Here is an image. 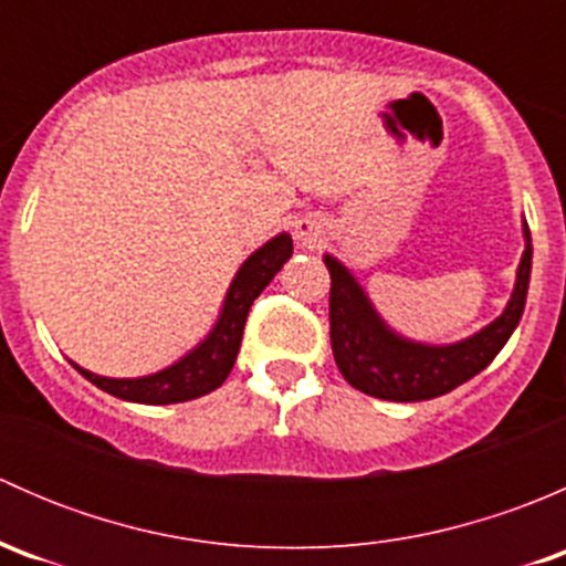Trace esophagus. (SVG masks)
<instances>
[{
    "mask_svg": "<svg viewBox=\"0 0 566 566\" xmlns=\"http://www.w3.org/2000/svg\"><path fill=\"white\" fill-rule=\"evenodd\" d=\"M295 238H298V243L304 249H315L319 247V241H323V224L315 219L298 221V227H295Z\"/></svg>",
    "mask_w": 566,
    "mask_h": 566,
    "instance_id": "1",
    "label": "esophagus"
}]
</instances>
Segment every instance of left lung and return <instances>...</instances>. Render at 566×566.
Returning <instances> with one entry per match:
<instances>
[{"instance_id":"left-lung-1","label":"left lung","mask_w":566,"mask_h":566,"mask_svg":"<svg viewBox=\"0 0 566 566\" xmlns=\"http://www.w3.org/2000/svg\"><path fill=\"white\" fill-rule=\"evenodd\" d=\"M325 268L331 273V350H334L342 378L369 397L391 399V402H419V399L441 397L458 389L460 384L482 373L506 345L526 306L531 232L526 227V251L517 268L515 293L504 315L473 334L471 339L447 347L399 339L386 328L384 319L375 315L373 304L345 265H339L334 256H325Z\"/></svg>"}]
</instances>
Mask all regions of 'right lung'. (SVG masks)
<instances>
[{"label": "right lung", "mask_w": 566, "mask_h": 566, "mask_svg": "<svg viewBox=\"0 0 566 566\" xmlns=\"http://www.w3.org/2000/svg\"><path fill=\"white\" fill-rule=\"evenodd\" d=\"M290 254H293V238L290 235H279L273 241H268L262 249H256L243 262L241 271H238L235 282H232L230 293H227L224 312H221L219 323L210 331L208 339L197 350L188 353L182 361L164 369V373L134 380H114L87 373V369L76 367V364L73 367L90 384H95L98 389L112 394V397L142 405L188 402V399H197L202 394L219 389L227 380V375L232 373V367H235V358L243 339V325H247L251 304L268 287V282L276 276L279 268L290 260Z\"/></svg>", "instance_id": "obj_1"}]
</instances>
